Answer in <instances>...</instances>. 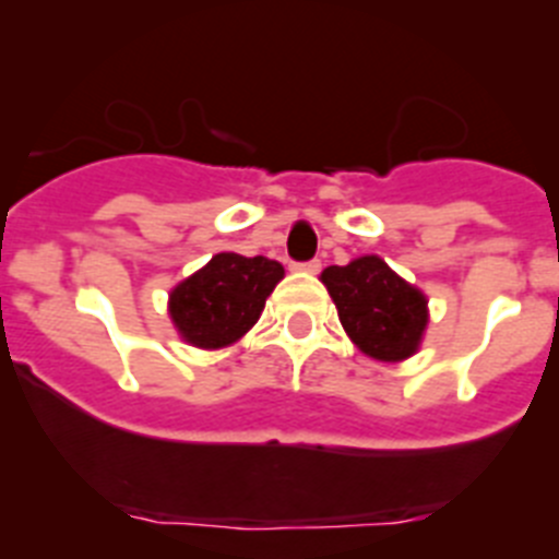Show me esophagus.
Returning <instances> with one entry per match:
<instances>
[{"mask_svg":"<svg viewBox=\"0 0 559 559\" xmlns=\"http://www.w3.org/2000/svg\"><path fill=\"white\" fill-rule=\"evenodd\" d=\"M298 273H309V275H318L320 273V261H307V264H293Z\"/></svg>","mask_w":559,"mask_h":559,"instance_id":"obj_1","label":"esophagus"}]
</instances>
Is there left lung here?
Wrapping results in <instances>:
<instances>
[{
  "label": "left lung",
  "instance_id": "8db88e82",
  "mask_svg": "<svg viewBox=\"0 0 559 559\" xmlns=\"http://www.w3.org/2000/svg\"><path fill=\"white\" fill-rule=\"evenodd\" d=\"M320 281L352 343L371 360L402 362L419 352L430 320L425 293L396 275L380 255L326 266Z\"/></svg>",
  "mask_w": 559,
  "mask_h": 559
}]
</instances>
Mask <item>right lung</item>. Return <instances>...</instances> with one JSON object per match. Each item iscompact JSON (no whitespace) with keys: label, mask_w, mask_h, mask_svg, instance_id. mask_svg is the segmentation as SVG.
Here are the masks:
<instances>
[{"label":"right lung","mask_w":559,"mask_h":559,"mask_svg":"<svg viewBox=\"0 0 559 559\" xmlns=\"http://www.w3.org/2000/svg\"><path fill=\"white\" fill-rule=\"evenodd\" d=\"M281 278L284 266L278 261L216 252L168 295L174 329L186 343L207 352L233 346L255 326Z\"/></svg>","instance_id":"add662e5"}]
</instances>
